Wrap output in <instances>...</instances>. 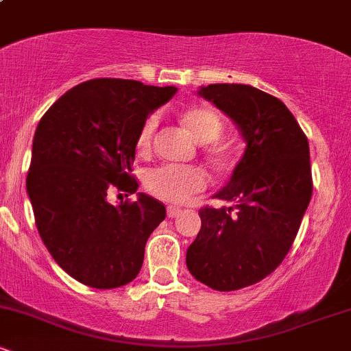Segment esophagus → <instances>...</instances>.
Listing matches in <instances>:
<instances>
[{"label":"esophagus","instance_id":"1","mask_svg":"<svg viewBox=\"0 0 351 351\" xmlns=\"http://www.w3.org/2000/svg\"><path fill=\"white\" fill-rule=\"evenodd\" d=\"M180 213H181V209L178 206H168V209H167L168 217H176Z\"/></svg>","mask_w":351,"mask_h":351}]
</instances>
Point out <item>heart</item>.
Returning a JSON list of instances; mask_svg holds the SVG:
<instances>
[{
	"instance_id": "obj_1",
	"label": "heart",
	"mask_w": 351,
	"mask_h": 351,
	"mask_svg": "<svg viewBox=\"0 0 351 351\" xmlns=\"http://www.w3.org/2000/svg\"><path fill=\"white\" fill-rule=\"evenodd\" d=\"M181 122L201 143L215 142L223 132L221 115L208 106H196L184 110L181 114ZM156 127H158V114L148 115L136 136V148L140 153H147L152 148ZM206 186L208 173L199 167L162 165L145 175V188L148 189V193L168 203H184Z\"/></svg>"
}]
</instances>
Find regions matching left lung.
<instances>
[{
  "label": "left lung",
  "mask_w": 351,
  "mask_h": 351,
  "mask_svg": "<svg viewBox=\"0 0 351 351\" xmlns=\"http://www.w3.org/2000/svg\"><path fill=\"white\" fill-rule=\"evenodd\" d=\"M199 95L234 120L247 147L215 195L231 206L199 209L186 265L213 291H239L276 271L295 241L313 189L308 140L291 110L259 88L209 84Z\"/></svg>",
  "instance_id": "left-lung-1"
}]
</instances>
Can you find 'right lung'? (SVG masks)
I'll return each instance as SVG.
<instances>
[{
	"mask_svg": "<svg viewBox=\"0 0 351 351\" xmlns=\"http://www.w3.org/2000/svg\"><path fill=\"white\" fill-rule=\"evenodd\" d=\"M175 92L92 79L56 100L36 128L26 178L36 226L56 263L84 285L122 287L142 269L165 204L138 193L114 206L108 195L136 191L132 167L140 127Z\"/></svg>",
	"mask_w": 351,
	"mask_h": 351,
	"instance_id": "add662e5",
	"label": "right lung"
}]
</instances>
